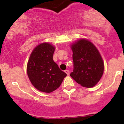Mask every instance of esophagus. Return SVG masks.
I'll use <instances>...</instances> for the list:
<instances>
[{"instance_id":"1","label":"esophagus","mask_w":124,"mask_h":124,"mask_svg":"<svg viewBox=\"0 0 124 124\" xmlns=\"http://www.w3.org/2000/svg\"><path fill=\"white\" fill-rule=\"evenodd\" d=\"M65 73H66L67 74V76H69V74H70L69 70H65Z\"/></svg>"}]
</instances>
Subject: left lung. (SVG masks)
Here are the masks:
<instances>
[{
	"mask_svg": "<svg viewBox=\"0 0 124 124\" xmlns=\"http://www.w3.org/2000/svg\"><path fill=\"white\" fill-rule=\"evenodd\" d=\"M74 69L70 76L83 87L91 88L104 73V64L99 51L88 40L80 39L71 45Z\"/></svg>",
	"mask_w": 124,
	"mask_h": 124,
	"instance_id": "8db88e82",
	"label": "left lung"
}]
</instances>
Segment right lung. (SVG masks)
<instances>
[{"mask_svg": "<svg viewBox=\"0 0 124 124\" xmlns=\"http://www.w3.org/2000/svg\"><path fill=\"white\" fill-rule=\"evenodd\" d=\"M55 47L43 43L34 48L28 61L27 73L29 80L36 89L49 93L60 86L67 74L54 62Z\"/></svg>", "mask_w": 124, "mask_h": 124, "instance_id": "right-lung-1", "label": "right lung"}]
</instances>
